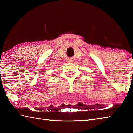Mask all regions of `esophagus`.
I'll use <instances>...</instances> for the list:
<instances>
[{
    "label": "esophagus",
    "mask_w": 133,
    "mask_h": 133,
    "mask_svg": "<svg viewBox=\"0 0 133 133\" xmlns=\"http://www.w3.org/2000/svg\"><path fill=\"white\" fill-rule=\"evenodd\" d=\"M73 62H74L73 58H69V59L67 60V62L69 63H73Z\"/></svg>",
    "instance_id": "34e87169"
}]
</instances>
